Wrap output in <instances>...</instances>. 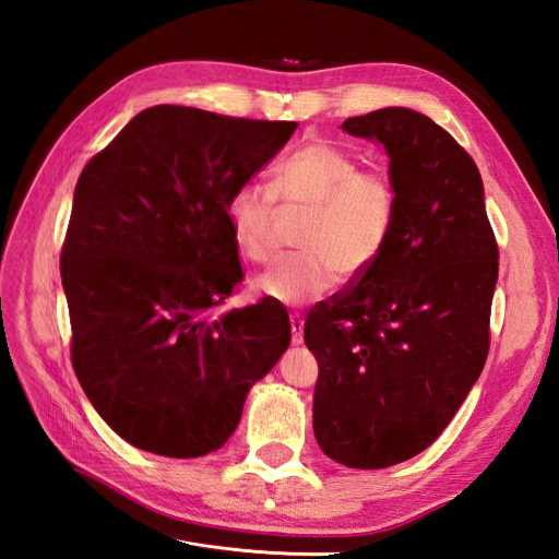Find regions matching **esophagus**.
<instances>
[{"label":"esophagus","instance_id":"1","mask_svg":"<svg viewBox=\"0 0 559 559\" xmlns=\"http://www.w3.org/2000/svg\"><path fill=\"white\" fill-rule=\"evenodd\" d=\"M289 321H292V331H294V345H300L302 343V317L292 314Z\"/></svg>","mask_w":559,"mask_h":559}]
</instances>
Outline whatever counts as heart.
Here are the masks:
<instances>
[{
	"mask_svg": "<svg viewBox=\"0 0 559 559\" xmlns=\"http://www.w3.org/2000/svg\"><path fill=\"white\" fill-rule=\"evenodd\" d=\"M275 202L282 212H302L294 245L253 280V289L284 306H302L337 282L357 280L392 242L399 193L380 170L329 140H310L289 151L270 173L267 189L242 181L228 193L224 214L240 257L265 263L273 251Z\"/></svg>",
	"mask_w": 559,
	"mask_h": 559,
	"instance_id": "obj_1",
	"label": "heart"
}]
</instances>
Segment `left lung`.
Returning a JSON list of instances; mask_svg holds the SVG:
<instances>
[{"instance_id":"8db88e82","label":"left lung","mask_w":559,"mask_h":559,"mask_svg":"<svg viewBox=\"0 0 559 559\" xmlns=\"http://www.w3.org/2000/svg\"><path fill=\"white\" fill-rule=\"evenodd\" d=\"M343 128L384 144L399 218L380 261L306 319L312 427L337 464L386 468L427 450L478 380L499 247L478 165L429 116L386 107Z\"/></svg>"}]
</instances>
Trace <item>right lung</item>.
<instances>
[{
	"label": "right lung",
	"instance_id": "obj_1",
	"mask_svg": "<svg viewBox=\"0 0 559 559\" xmlns=\"http://www.w3.org/2000/svg\"><path fill=\"white\" fill-rule=\"evenodd\" d=\"M296 126L158 105L83 167L60 253L72 366L130 445L218 450L289 347L280 302L222 310L245 277L224 205Z\"/></svg>",
	"mask_w": 559,
	"mask_h": 559
}]
</instances>
